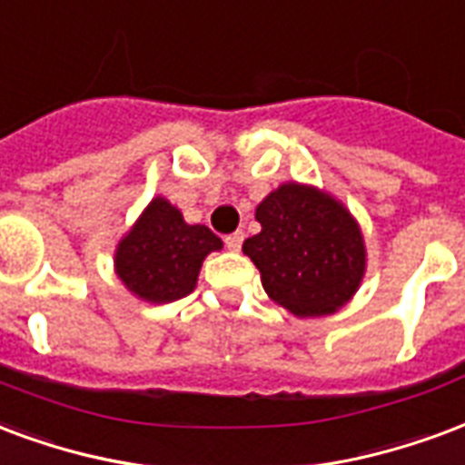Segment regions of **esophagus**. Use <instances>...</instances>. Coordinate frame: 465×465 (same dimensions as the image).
Listing matches in <instances>:
<instances>
[{"mask_svg": "<svg viewBox=\"0 0 465 465\" xmlns=\"http://www.w3.org/2000/svg\"><path fill=\"white\" fill-rule=\"evenodd\" d=\"M223 243H226V249H229V251H239V249H242V243H243V232L229 233V236L223 239Z\"/></svg>", "mask_w": 465, "mask_h": 465, "instance_id": "34e87169", "label": "esophagus"}]
</instances>
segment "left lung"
Here are the masks:
<instances>
[{
  "instance_id": "obj_1",
  "label": "left lung",
  "mask_w": 465,
  "mask_h": 465,
  "mask_svg": "<svg viewBox=\"0 0 465 465\" xmlns=\"http://www.w3.org/2000/svg\"><path fill=\"white\" fill-rule=\"evenodd\" d=\"M261 232L243 242L268 298L295 318H318L352 301L367 271L360 223L325 189L283 182L256 206Z\"/></svg>"
}]
</instances>
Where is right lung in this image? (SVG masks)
<instances>
[{"mask_svg":"<svg viewBox=\"0 0 465 465\" xmlns=\"http://www.w3.org/2000/svg\"><path fill=\"white\" fill-rule=\"evenodd\" d=\"M222 239L202 223H187L170 199L157 194L115 246L113 268L140 301L163 305L197 288L202 263Z\"/></svg>","mask_w":465,"mask_h":465,"instance_id":"right-lung-1","label":"right lung"}]
</instances>
